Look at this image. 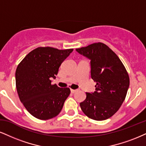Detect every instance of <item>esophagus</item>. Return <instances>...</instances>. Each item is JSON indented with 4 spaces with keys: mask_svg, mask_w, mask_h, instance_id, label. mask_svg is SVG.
Returning a JSON list of instances; mask_svg holds the SVG:
<instances>
[{
    "mask_svg": "<svg viewBox=\"0 0 146 146\" xmlns=\"http://www.w3.org/2000/svg\"><path fill=\"white\" fill-rule=\"evenodd\" d=\"M70 91H71V93H76L77 91H78V90H76V89H71L70 90Z\"/></svg>",
    "mask_w": 146,
    "mask_h": 146,
    "instance_id": "obj_1",
    "label": "esophagus"
}]
</instances>
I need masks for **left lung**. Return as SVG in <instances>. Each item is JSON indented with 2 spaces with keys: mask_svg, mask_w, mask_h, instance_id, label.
I'll return each instance as SVG.
<instances>
[{
  "mask_svg": "<svg viewBox=\"0 0 146 146\" xmlns=\"http://www.w3.org/2000/svg\"><path fill=\"white\" fill-rule=\"evenodd\" d=\"M76 51L91 59V78L96 82L94 93H86L80 104L86 116L104 120L119 110L127 95L129 76L119 57L102 42L76 48Z\"/></svg>",
  "mask_w": 146,
  "mask_h": 146,
  "instance_id": "obj_1",
  "label": "left lung"
}]
</instances>
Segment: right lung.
<instances>
[{"label":"right lung","mask_w":146,"mask_h":146,"mask_svg":"<svg viewBox=\"0 0 146 146\" xmlns=\"http://www.w3.org/2000/svg\"><path fill=\"white\" fill-rule=\"evenodd\" d=\"M73 48L60 50L40 46L30 52L17 66L16 89L19 98L28 112L40 120L57 116L70 93L68 87L51 84L59 66Z\"/></svg>","instance_id":"1"}]
</instances>
